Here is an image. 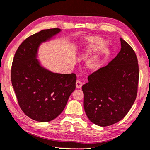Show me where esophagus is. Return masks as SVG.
<instances>
[{"mask_svg":"<svg viewBox=\"0 0 150 150\" xmlns=\"http://www.w3.org/2000/svg\"><path fill=\"white\" fill-rule=\"evenodd\" d=\"M82 86H83V83H82L81 81H76V88H78V89L81 88Z\"/></svg>","mask_w":150,"mask_h":150,"instance_id":"1","label":"esophagus"}]
</instances>
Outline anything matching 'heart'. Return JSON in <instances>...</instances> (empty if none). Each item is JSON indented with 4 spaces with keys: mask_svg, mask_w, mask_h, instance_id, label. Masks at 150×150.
Here are the masks:
<instances>
[{
    "mask_svg": "<svg viewBox=\"0 0 150 150\" xmlns=\"http://www.w3.org/2000/svg\"><path fill=\"white\" fill-rule=\"evenodd\" d=\"M107 46L108 43L101 37L94 36L85 38L79 50V57L85 58L96 51L86 60L85 66L88 69L95 71L100 68L103 63V55Z\"/></svg>",
    "mask_w": 150,
    "mask_h": 150,
    "instance_id": "b5f03b06",
    "label": "heart"
}]
</instances>
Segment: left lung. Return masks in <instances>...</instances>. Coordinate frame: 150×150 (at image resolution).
Here are the masks:
<instances>
[{
  "instance_id": "left-lung-1",
  "label": "left lung",
  "mask_w": 150,
  "mask_h": 150,
  "mask_svg": "<svg viewBox=\"0 0 150 150\" xmlns=\"http://www.w3.org/2000/svg\"><path fill=\"white\" fill-rule=\"evenodd\" d=\"M116 57L88 76L82 87L84 108L91 122L102 127L118 122L135 101L139 78V64L131 47L120 38Z\"/></svg>"
}]
</instances>
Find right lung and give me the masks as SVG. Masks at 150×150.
Masks as SVG:
<instances>
[{
  "instance_id": "obj_1",
  "label": "right lung",
  "mask_w": 150,
  "mask_h": 150,
  "mask_svg": "<svg viewBox=\"0 0 150 150\" xmlns=\"http://www.w3.org/2000/svg\"><path fill=\"white\" fill-rule=\"evenodd\" d=\"M61 32L51 28L32 35L14 56L11 83L17 101L23 112L38 122H47L60 115L75 89V74L53 73L38 59L40 45Z\"/></svg>"
}]
</instances>
